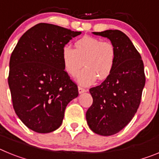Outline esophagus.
<instances>
[{
    "label": "esophagus",
    "instance_id": "esophagus-1",
    "mask_svg": "<svg viewBox=\"0 0 159 159\" xmlns=\"http://www.w3.org/2000/svg\"><path fill=\"white\" fill-rule=\"evenodd\" d=\"M78 91H79V93H80V94H82V93H84V92H87V90L84 89V88H83L82 87H79Z\"/></svg>",
    "mask_w": 159,
    "mask_h": 159
}]
</instances>
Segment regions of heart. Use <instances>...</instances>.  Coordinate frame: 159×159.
<instances>
[{
    "label": "heart",
    "mask_w": 159,
    "mask_h": 159,
    "mask_svg": "<svg viewBox=\"0 0 159 159\" xmlns=\"http://www.w3.org/2000/svg\"><path fill=\"white\" fill-rule=\"evenodd\" d=\"M116 60V49L110 41L85 36L75 43V49L63 48L62 60L65 71L75 76L83 66L76 80L84 86L93 84L97 78L104 80L110 76Z\"/></svg>",
    "instance_id": "heart-1"
}]
</instances>
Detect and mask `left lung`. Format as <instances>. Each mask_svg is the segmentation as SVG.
<instances>
[{
	"instance_id": "1",
	"label": "left lung",
	"mask_w": 159,
	"mask_h": 159,
	"mask_svg": "<svg viewBox=\"0 0 159 159\" xmlns=\"http://www.w3.org/2000/svg\"><path fill=\"white\" fill-rule=\"evenodd\" d=\"M107 37L116 49L110 76L89 90L92 105L86 113L90 129L103 136L115 134L133 119L141 101L146 78L142 57L127 35L119 30L92 32Z\"/></svg>"
}]
</instances>
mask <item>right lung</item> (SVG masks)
Returning <instances> with one entry per match:
<instances>
[{
  "instance_id": "1",
  "label": "right lung",
  "mask_w": 159,
  "mask_h": 159,
  "mask_svg": "<svg viewBox=\"0 0 159 159\" xmlns=\"http://www.w3.org/2000/svg\"><path fill=\"white\" fill-rule=\"evenodd\" d=\"M81 34L40 23L24 33L9 61L8 86L12 105L22 123L37 133L61 126L67 105L79 95L64 71L63 48Z\"/></svg>"
}]
</instances>
